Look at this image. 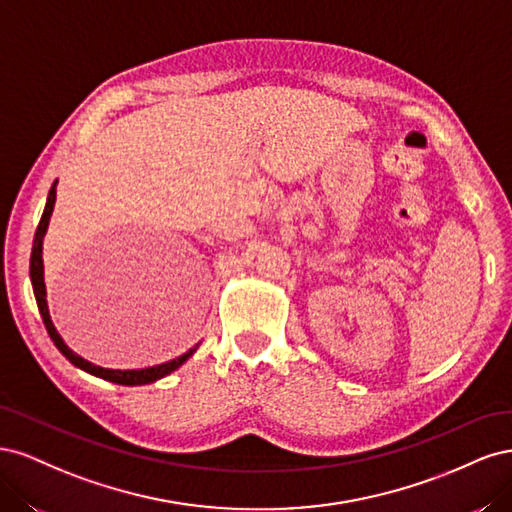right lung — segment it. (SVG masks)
I'll return each instance as SVG.
<instances>
[{
    "label": "right lung",
    "instance_id": "right-lung-1",
    "mask_svg": "<svg viewBox=\"0 0 512 512\" xmlns=\"http://www.w3.org/2000/svg\"><path fill=\"white\" fill-rule=\"evenodd\" d=\"M55 198H57V181L51 185V192H49V198H46V207H44V213L40 218V224L36 228V237H34V247H32V258H29V277H32V286H34V297H36V303H38V309H40V316H42V322L46 331H49L53 344L57 346V350L66 356V359L74 365L79 367L83 371H87V374L91 376H98L102 380H108V382H115V384H123V386H141V384H151L156 382L168 374H173L175 369H179L185 361L190 359V356L198 350V344L194 348H190L185 354L177 356V359L168 361V363H160V365H153V367H145V369H106V367H100V365H94L85 361L83 356H79L76 352H72L64 339H61V335L57 333L55 324L51 320V314H49V303H46V286H44V262H42V241H44V235H46V228H49V222H51V215H53V207H55Z\"/></svg>",
    "mask_w": 512,
    "mask_h": 512
}]
</instances>
